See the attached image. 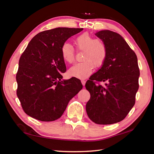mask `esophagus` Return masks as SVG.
I'll return each instance as SVG.
<instances>
[{"label":"esophagus","instance_id":"34e87169","mask_svg":"<svg viewBox=\"0 0 154 154\" xmlns=\"http://www.w3.org/2000/svg\"><path fill=\"white\" fill-rule=\"evenodd\" d=\"M82 85H83V86H84V85H85V81L82 79Z\"/></svg>","mask_w":154,"mask_h":154}]
</instances>
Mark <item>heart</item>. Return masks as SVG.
<instances>
[{"label": "heart", "mask_w": 154, "mask_h": 154, "mask_svg": "<svg viewBox=\"0 0 154 154\" xmlns=\"http://www.w3.org/2000/svg\"><path fill=\"white\" fill-rule=\"evenodd\" d=\"M75 44L79 50H84L82 62L71 67L69 73L71 77L84 79L94 71V66L100 67L106 57L105 45L100 40H96L87 32L83 33L75 39ZM61 55L64 62L71 64L74 62L75 53L71 45L65 43L61 48Z\"/></svg>", "instance_id": "1"}]
</instances>
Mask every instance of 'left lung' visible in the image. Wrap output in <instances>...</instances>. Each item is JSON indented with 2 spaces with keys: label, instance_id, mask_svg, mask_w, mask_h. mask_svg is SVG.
<instances>
[{
  "label": "left lung",
  "instance_id": "obj_1",
  "mask_svg": "<svg viewBox=\"0 0 154 154\" xmlns=\"http://www.w3.org/2000/svg\"><path fill=\"white\" fill-rule=\"evenodd\" d=\"M95 35L105 45L106 57L85 83L90 93L85 109L96 124L118 123L134 105L140 75L137 57L119 34L103 30ZM94 80L106 82V86L96 85Z\"/></svg>",
  "mask_w": 154,
  "mask_h": 154
}]
</instances>
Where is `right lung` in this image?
I'll return each mask as SVG.
<instances>
[{"mask_svg":"<svg viewBox=\"0 0 154 154\" xmlns=\"http://www.w3.org/2000/svg\"><path fill=\"white\" fill-rule=\"evenodd\" d=\"M82 30L54 28L37 34L28 43L16 75L17 96L28 116L43 122L56 120L82 89L77 78L62 80L66 69L61 55L62 45Z\"/></svg>","mask_w":154,"mask_h":154,"instance_id":"right-lung-1","label":"right lung"}]
</instances>
